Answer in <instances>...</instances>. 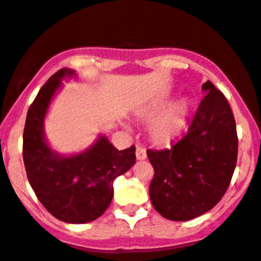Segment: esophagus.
Returning <instances> with one entry per match:
<instances>
[{"mask_svg":"<svg viewBox=\"0 0 261 261\" xmlns=\"http://www.w3.org/2000/svg\"><path fill=\"white\" fill-rule=\"evenodd\" d=\"M136 158H138L139 161H143L147 158V150H145V148L140 147V145L136 147Z\"/></svg>","mask_w":261,"mask_h":261,"instance_id":"esophagus-1","label":"esophagus"}]
</instances>
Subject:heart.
<instances>
[{
	"label": "heart",
	"mask_w": 261,
	"mask_h": 261,
	"mask_svg": "<svg viewBox=\"0 0 261 261\" xmlns=\"http://www.w3.org/2000/svg\"><path fill=\"white\" fill-rule=\"evenodd\" d=\"M162 107H153V108L148 109L143 117L147 121H150L154 118L158 113L161 112ZM189 114V104L188 101L182 100L180 103L175 104L171 108L167 109L164 114H161L154 122L150 125V138L153 139V142L157 144H169L174 139L181 134L187 125V118Z\"/></svg>",
	"instance_id": "1"
}]
</instances>
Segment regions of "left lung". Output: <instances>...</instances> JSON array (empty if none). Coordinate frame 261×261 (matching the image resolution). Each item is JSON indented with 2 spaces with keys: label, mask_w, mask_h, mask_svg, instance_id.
Here are the masks:
<instances>
[{
  "label": "left lung",
  "mask_w": 261,
  "mask_h": 261,
  "mask_svg": "<svg viewBox=\"0 0 261 261\" xmlns=\"http://www.w3.org/2000/svg\"><path fill=\"white\" fill-rule=\"evenodd\" d=\"M189 130L170 149H148L154 176L153 207L169 220L187 221L215 206L226 192L237 164L238 138L229 103L210 81Z\"/></svg>",
  "instance_id": "8db88e82"
}]
</instances>
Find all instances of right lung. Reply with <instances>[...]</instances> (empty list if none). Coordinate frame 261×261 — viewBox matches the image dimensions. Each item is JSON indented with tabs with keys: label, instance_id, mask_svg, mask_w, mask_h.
<instances>
[{
	"label": "right lung",
	"instance_id": "add662e5",
	"mask_svg": "<svg viewBox=\"0 0 261 261\" xmlns=\"http://www.w3.org/2000/svg\"><path fill=\"white\" fill-rule=\"evenodd\" d=\"M77 77L58 70L41 87L27 113L23 160L27 177L43 207L64 223L85 224L104 214L113 198V181L135 164V147L118 150L100 135L86 150L63 155L54 152L43 133L45 117L63 80Z\"/></svg>",
	"mask_w": 261,
	"mask_h": 261
}]
</instances>
